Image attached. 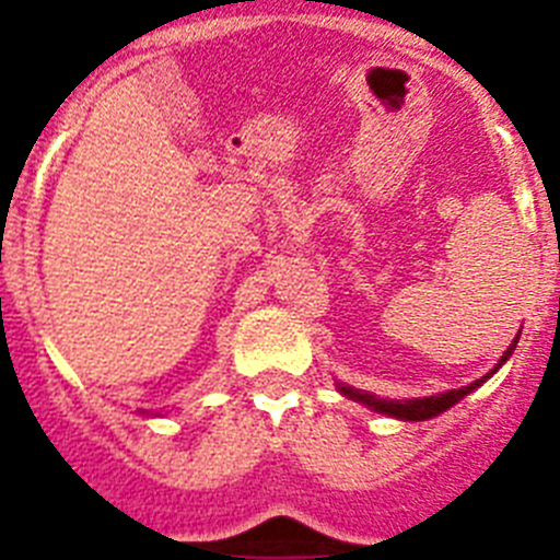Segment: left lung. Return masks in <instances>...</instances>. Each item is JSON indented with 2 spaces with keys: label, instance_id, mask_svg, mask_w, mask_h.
<instances>
[{
  "label": "left lung",
  "instance_id": "8db88e82",
  "mask_svg": "<svg viewBox=\"0 0 560 560\" xmlns=\"http://www.w3.org/2000/svg\"><path fill=\"white\" fill-rule=\"evenodd\" d=\"M516 341L518 336L513 339V345L508 350H504V355L499 359V364L493 368V373H497L499 368H502L504 361H508V355L516 350ZM493 373L482 375L479 381H474V384H468V387H459V389H448V393H440V395H429V398H412V400H387V398H375V395L364 393V389H353V387H345V384H339V393L348 395V398L359 400V404H364V407H370L373 412H381V415H389V418H398V420H429V418H438L440 412H446V409H452L457 400H463L465 395L474 393L477 387H482L485 381L491 378Z\"/></svg>",
  "mask_w": 560,
  "mask_h": 560
}]
</instances>
